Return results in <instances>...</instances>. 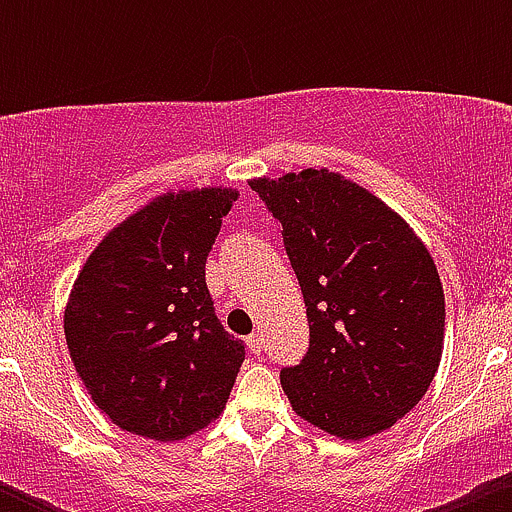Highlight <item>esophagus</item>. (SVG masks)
<instances>
[{
    "label": "esophagus",
    "instance_id": "obj_1",
    "mask_svg": "<svg viewBox=\"0 0 512 512\" xmlns=\"http://www.w3.org/2000/svg\"><path fill=\"white\" fill-rule=\"evenodd\" d=\"M262 344H265V339H262L260 332L250 334V337H247V347H250L252 354H260L262 352Z\"/></svg>",
    "mask_w": 512,
    "mask_h": 512
}]
</instances>
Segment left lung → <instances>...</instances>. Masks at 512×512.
I'll use <instances>...</instances> for the list:
<instances>
[{"instance_id":"left-lung-1","label":"left lung","mask_w":512,"mask_h":512,"mask_svg":"<svg viewBox=\"0 0 512 512\" xmlns=\"http://www.w3.org/2000/svg\"><path fill=\"white\" fill-rule=\"evenodd\" d=\"M250 188L282 223L307 307L309 352L280 374L292 411L342 441L386 431L441 364L446 299L431 252L342 173L304 168Z\"/></svg>"}]
</instances>
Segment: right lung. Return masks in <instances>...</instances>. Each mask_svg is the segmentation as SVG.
Listing matches in <instances>:
<instances>
[{
    "instance_id": "obj_1",
    "label": "right lung",
    "mask_w": 512,
    "mask_h": 512,
    "mask_svg": "<svg viewBox=\"0 0 512 512\" xmlns=\"http://www.w3.org/2000/svg\"><path fill=\"white\" fill-rule=\"evenodd\" d=\"M237 195H158L106 232L71 287V361L98 411L123 431L173 443L225 411L245 344L215 317L205 260Z\"/></svg>"
}]
</instances>
